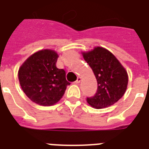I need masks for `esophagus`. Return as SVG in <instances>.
<instances>
[{
  "instance_id": "obj_1",
  "label": "esophagus",
  "mask_w": 149,
  "mask_h": 149,
  "mask_svg": "<svg viewBox=\"0 0 149 149\" xmlns=\"http://www.w3.org/2000/svg\"><path fill=\"white\" fill-rule=\"evenodd\" d=\"M80 81H81V77H78V78H77V80H76V82H75V83H76V84H79V83H80Z\"/></svg>"
}]
</instances>
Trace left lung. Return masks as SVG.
I'll return each mask as SVG.
<instances>
[{"mask_svg": "<svg viewBox=\"0 0 149 149\" xmlns=\"http://www.w3.org/2000/svg\"><path fill=\"white\" fill-rule=\"evenodd\" d=\"M97 81V91L86 101L96 109L105 108L118 102L125 94L128 75L118 59L106 49L97 46L93 50L82 52Z\"/></svg>", "mask_w": 149, "mask_h": 149, "instance_id": "obj_1", "label": "left lung"}]
</instances>
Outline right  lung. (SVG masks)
I'll return each mask as SVG.
<instances>
[{
  "label": "right lung",
  "instance_id": "obj_1",
  "mask_svg": "<svg viewBox=\"0 0 149 149\" xmlns=\"http://www.w3.org/2000/svg\"><path fill=\"white\" fill-rule=\"evenodd\" d=\"M58 55L52 49H42L30 56L18 70L22 91L31 101L52 106L60 100L70 83L65 72L56 67Z\"/></svg>",
  "mask_w": 149,
  "mask_h": 149
}]
</instances>
